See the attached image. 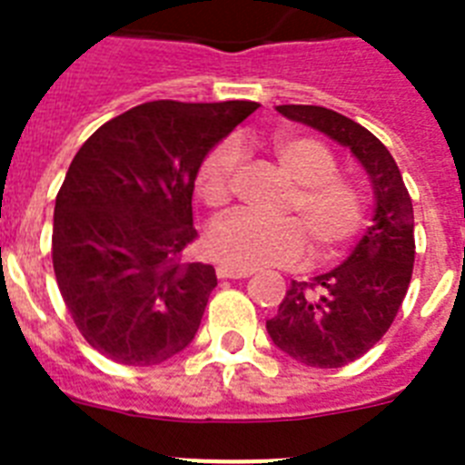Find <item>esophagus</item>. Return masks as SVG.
Instances as JSON below:
<instances>
[{"label":"esophagus","mask_w":465,"mask_h":465,"mask_svg":"<svg viewBox=\"0 0 465 465\" xmlns=\"http://www.w3.org/2000/svg\"><path fill=\"white\" fill-rule=\"evenodd\" d=\"M216 275L221 280L230 278V280H240V278H249L252 271H235V268H228V266H218L216 268Z\"/></svg>","instance_id":"obj_1"}]
</instances>
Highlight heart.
<instances>
[{
	"label": "heart",
	"instance_id": "b5f03b06",
	"mask_svg": "<svg viewBox=\"0 0 465 465\" xmlns=\"http://www.w3.org/2000/svg\"><path fill=\"white\" fill-rule=\"evenodd\" d=\"M271 149L280 168L297 183L285 204L292 216L230 213L211 225L209 252L221 263L235 268L292 266L306 254L311 240L316 259H332L366 228L371 209L366 187L337 173L332 149L316 137L275 133ZM240 161L237 140L218 142L202 159L197 192L206 204L213 209L228 204Z\"/></svg>",
	"mask_w": 465,
	"mask_h": 465
}]
</instances>
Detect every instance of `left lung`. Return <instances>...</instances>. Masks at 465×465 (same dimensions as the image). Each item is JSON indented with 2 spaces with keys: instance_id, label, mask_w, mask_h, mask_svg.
Masks as SVG:
<instances>
[{
  "instance_id": "8db88e82",
  "label": "left lung",
  "mask_w": 465,
  "mask_h": 465,
  "mask_svg": "<svg viewBox=\"0 0 465 465\" xmlns=\"http://www.w3.org/2000/svg\"><path fill=\"white\" fill-rule=\"evenodd\" d=\"M278 111L351 149L373 183V225L351 256L311 282L292 280L278 316L266 321L275 347L294 361L347 366L382 340L406 297L416 259L411 197L397 161L371 130L325 106L282 104Z\"/></svg>"
}]
</instances>
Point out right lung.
I'll return each instance as SVG.
<instances>
[{"label":"right lung","mask_w":465,"mask_h":465,"mask_svg":"<svg viewBox=\"0 0 465 465\" xmlns=\"http://www.w3.org/2000/svg\"><path fill=\"white\" fill-rule=\"evenodd\" d=\"M256 102L140 104L94 130L56 194L54 275L73 323L111 361L156 366L197 335L209 263H183L197 240L199 163Z\"/></svg>","instance_id":"right-lung-1"}]
</instances>
